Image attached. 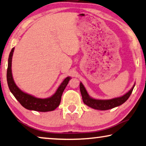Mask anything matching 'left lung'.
Wrapping results in <instances>:
<instances>
[{
    "label": "left lung",
    "mask_w": 146,
    "mask_h": 146,
    "mask_svg": "<svg viewBox=\"0 0 146 146\" xmlns=\"http://www.w3.org/2000/svg\"><path fill=\"white\" fill-rule=\"evenodd\" d=\"M135 85L130 89L129 92H128L124 96L119 98H114L111 99H106V100H101V99H94L89 96L87 91H86L85 87H84L82 82L80 84V92H81L82 99H83L84 103L88 107L97 110H101V111H105V110H109L116 107L120 106L125 102L127 99L129 98L130 96L132 94L133 89H134Z\"/></svg>",
    "instance_id": "8db88e82"
}]
</instances>
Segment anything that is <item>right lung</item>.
<instances>
[{
    "label": "right lung",
    "mask_w": 146,
    "mask_h": 146,
    "mask_svg": "<svg viewBox=\"0 0 146 146\" xmlns=\"http://www.w3.org/2000/svg\"><path fill=\"white\" fill-rule=\"evenodd\" d=\"M14 47L12 48L10 52L9 57L8 61V68H7V82L10 91L15 97L21 105L24 108L32 111H36L39 112H47L54 111L56 107L60 105L62 93L64 92L65 88L68 85L69 80L71 79L70 77L65 78L60 86L56 91L55 94L52 95L51 97L45 99L37 98L31 95L24 93L16 85L14 81L12 74V59Z\"/></svg>",
    "instance_id": "obj_1"
}]
</instances>
